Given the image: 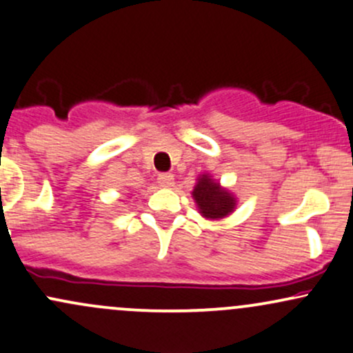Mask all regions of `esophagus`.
I'll list each match as a JSON object with an SVG mask.
<instances>
[{
	"mask_svg": "<svg viewBox=\"0 0 353 353\" xmlns=\"http://www.w3.org/2000/svg\"><path fill=\"white\" fill-rule=\"evenodd\" d=\"M157 182H159V185H163V188H171L174 184V176L171 172H161L159 176H157Z\"/></svg>",
	"mask_w": 353,
	"mask_h": 353,
	"instance_id": "1",
	"label": "esophagus"
}]
</instances>
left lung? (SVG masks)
Wrapping results in <instances>:
<instances>
[{"label": "left lung", "instance_id": "1", "mask_svg": "<svg viewBox=\"0 0 353 353\" xmlns=\"http://www.w3.org/2000/svg\"><path fill=\"white\" fill-rule=\"evenodd\" d=\"M192 197L199 205L201 214L208 219L225 217L234 210L236 199L229 190L222 189L209 176H202L192 190Z\"/></svg>", "mask_w": 353, "mask_h": 353}]
</instances>
